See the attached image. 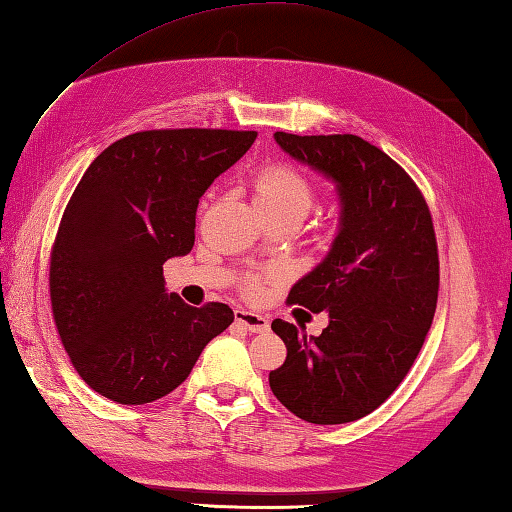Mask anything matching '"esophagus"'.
<instances>
[{
	"label": "esophagus",
	"instance_id": "esophagus-1",
	"mask_svg": "<svg viewBox=\"0 0 512 512\" xmlns=\"http://www.w3.org/2000/svg\"><path fill=\"white\" fill-rule=\"evenodd\" d=\"M235 320L239 324H244V327L250 331V333H264L268 331V320L264 318V315H259L255 311H246V309H237L235 311Z\"/></svg>",
	"mask_w": 512,
	"mask_h": 512
}]
</instances>
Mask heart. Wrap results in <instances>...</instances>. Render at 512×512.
Segmentation results:
<instances>
[{"instance_id": "1", "label": "heart", "mask_w": 512, "mask_h": 512, "mask_svg": "<svg viewBox=\"0 0 512 512\" xmlns=\"http://www.w3.org/2000/svg\"><path fill=\"white\" fill-rule=\"evenodd\" d=\"M255 208L282 210L306 215L313 206V188L304 176L288 165H271L259 172L253 181ZM262 280L248 284L250 295L262 293Z\"/></svg>"}]
</instances>
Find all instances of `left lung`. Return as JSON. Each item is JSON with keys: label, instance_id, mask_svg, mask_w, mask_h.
<instances>
[{"label": "left lung", "instance_id": "left-lung-1", "mask_svg": "<svg viewBox=\"0 0 512 512\" xmlns=\"http://www.w3.org/2000/svg\"><path fill=\"white\" fill-rule=\"evenodd\" d=\"M275 143L336 185L340 219L327 257L288 293V304L327 311V329L306 338L275 320L286 360L268 383L302 421L351 423L392 396L430 331L439 293L432 217L403 167L360 136L275 132Z\"/></svg>", "mask_w": 512, "mask_h": 512}]
</instances>
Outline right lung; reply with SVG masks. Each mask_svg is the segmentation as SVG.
Wrapping results in <instances>:
<instances>
[{
	"mask_svg": "<svg viewBox=\"0 0 512 512\" xmlns=\"http://www.w3.org/2000/svg\"><path fill=\"white\" fill-rule=\"evenodd\" d=\"M257 132L152 129L111 143L82 174L51 253L55 327L80 378L109 401L143 405L179 387L228 304L167 293L163 264L194 246L197 206Z\"/></svg>",
	"mask_w": 512,
	"mask_h": 512,
	"instance_id": "right-lung-1",
	"label": "right lung"
}]
</instances>
